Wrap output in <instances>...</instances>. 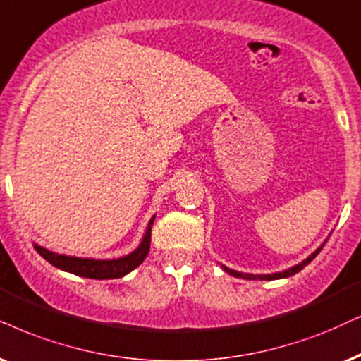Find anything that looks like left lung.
Listing matches in <instances>:
<instances>
[{
    "label": "left lung",
    "instance_id": "left-lung-1",
    "mask_svg": "<svg viewBox=\"0 0 361 361\" xmlns=\"http://www.w3.org/2000/svg\"><path fill=\"white\" fill-rule=\"evenodd\" d=\"M325 243H326V240L323 241V243L318 246L317 250H314V252L310 255V257H307L303 259V262H300L298 264H293V267L291 268H286V270H283V271H276V273H267V275H253V273H243V271H236V270H231V268H228V267H225V264H221V268L223 270H225L226 273H230L231 276H235V278H243V280H268V281H271V280H280V278H288V276H291V275H295V273H298V271H302L305 267H307V264L312 262V259L317 257L318 253L322 252V248L323 246H325Z\"/></svg>",
    "mask_w": 361,
    "mask_h": 361
}]
</instances>
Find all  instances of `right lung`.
<instances>
[{
  "instance_id": "add662e5",
  "label": "right lung",
  "mask_w": 361,
  "mask_h": 361,
  "mask_svg": "<svg viewBox=\"0 0 361 361\" xmlns=\"http://www.w3.org/2000/svg\"><path fill=\"white\" fill-rule=\"evenodd\" d=\"M154 221V214L152 220L148 221L147 231H145L143 238H141L140 245L136 246L131 253L125 255L120 258H109V259H99V258H83V257H70V255H61L51 250L39 246L38 243H33L35 250L41 257L51 263L53 267L59 268V270L73 273L83 278H93V280H113V278H121L138 268L141 263L145 262L147 255L149 253V241H152V226Z\"/></svg>"
}]
</instances>
